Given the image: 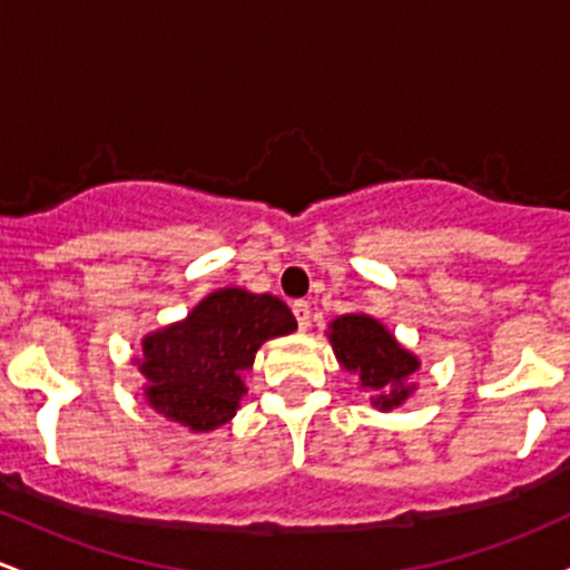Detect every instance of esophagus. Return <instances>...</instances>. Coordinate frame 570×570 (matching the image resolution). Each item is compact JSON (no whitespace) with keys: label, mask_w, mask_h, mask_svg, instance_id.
Masks as SVG:
<instances>
[{"label":"esophagus","mask_w":570,"mask_h":570,"mask_svg":"<svg viewBox=\"0 0 570 570\" xmlns=\"http://www.w3.org/2000/svg\"><path fill=\"white\" fill-rule=\"evenodd\" d=\"M293 315H296L298 328H307L309 326V304L307 302H293Z\"/></svg>","instance_id":"34e87169"}]
</instances>
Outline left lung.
Listing matches in <instances>:
<instances>
[{
  "instance_id": "obj_1",
  "label": "left lung",
  "mask_w": 570,
  "mask_h": 570,
  "mask_svg": "<svg viewBox=\"0 0 570 570\" xmlns=\"http://www.w3.org/2000/svg\"><path fill=\"white\" fill-rule=\"evenodd\" d=\"M328 343L343 371L360 379L362 392L381 412H392L416 390L412 375L420 371V360L403 348L381 321L365 313L340 315L328 324Z\"/></svg>"
}]
</instances>
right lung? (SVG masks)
I'll use <instances>...</instances> for the list:
<instances>
[{"label": "right lung", "instance_id": "add662e5", "mask_svg": "<svg viewBox=\"0 0 570 570\" xmlns=\"http://www.w3.org/2000/svg\"><path fill=\"white\" fill-rule=\"evenodd\" d=\"M291 332L296 318L277 296L219 287L184 321L142 340L145 401L189 431H214L236 416L257 348Z\"/></svg>", "mask_w": 570, "mask_h": 570}]
</instances>
